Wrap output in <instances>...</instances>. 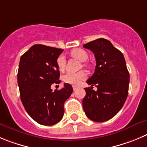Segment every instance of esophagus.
Returning <instances> with one entry per match:
<instances>
[{
  "label": "esophagus",
  "mask_w": 147,
  "mask_h": 147,
  "mask_svg": "<svg viewBox=\"0 0 147 147\" xmlns=\"http://www.w3.org/2000/svg\"><path fill=\"white\" fill-rule=\"evenodd\" d=\"M72 88H73V90H75L77 88H78V87H77V86H72Z\"/></svg>",
  "instance_id": "1"
}]
</instances>
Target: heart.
Wrapping results in <instances>:
<instances>
[{
	"mask_svg": "<svg viewBox=\"0 0 147 147\" xmlns=\"http://www.w3.org/2000/svg\"><path fill=\"white\" fill-rule=\"evenodd\" d=\"M71 55L73 57H75L80 61H85L87 60L88 53L84 50L80 49H75L71 51ZM57 65L60 71H63L65 68L66 66V57L64 55H59L57 59ZM87 78V73L85 71H80V72H68L63 77V80L64 83H69V84L78 86L80 85L83 80Z\"/></svg>",
	"mask_w": 147,
	"mask_h": 147,
	"instance_id": "obj_1",
	"label": "heart"
}]
</instances>
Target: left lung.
I'll return each mask as SVG.
<instances>
[{"mask_svg":"<svg viewBox=\"0 0 147 147\" xmlns=\"http://www.w3.org/2000/svg\"><path fill=\"white\" fill-rule=\"evenodd\" d=\"M83 47L94 53L96 65L94 75L87 80L83 107L86 116L101 123L118 113L128 94L129 72L123 54L105 38L89 42ZM97 88L95 92L93 86Z\"/></svg>","mask_w":147,"mask_h":147,"instance_id":"obj_1","label":"left lung"}]
</instances>
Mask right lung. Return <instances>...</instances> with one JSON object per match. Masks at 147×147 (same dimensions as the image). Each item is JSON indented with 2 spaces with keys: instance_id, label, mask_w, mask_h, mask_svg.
<instances>
[{
  "instance_id": "obj_1",
  "label": "right lung",
  "mask_w": 147,
  "mask_h": 147,
  "mask_svg": "<svg viewBox=\"0 0 147 147\" xmlns=\"http://www.w3.org/2000/svg\"><path fill=\"white\" fill-rule=\"evenodd\" d=\"M62 52L36 44L20 58L17 81L21 101L30 117L43 125H53L62 119L64 104L73 91L68 83L59 90L51 88L53 83L61 82L57 59Z\"/></svg>"
}]
</instances>
